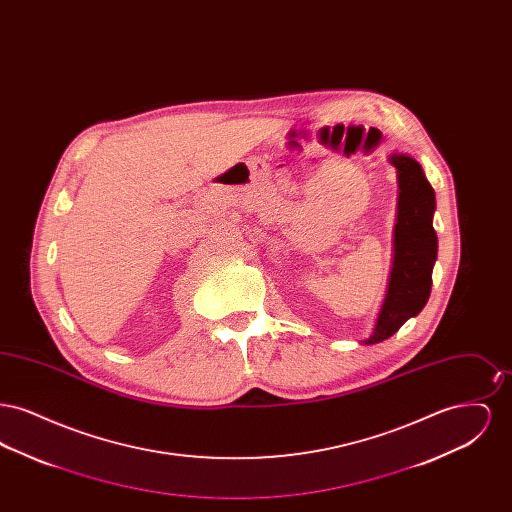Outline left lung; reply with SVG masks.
<instances>
[{
    "label": "left lung",
    "instance_id": "left-lung-1",
    "mask_svg": "<svg viewBox=\"0 0 512 512\" xmlns=\"http://www.w3.org/2000/svg\"><path fill=\"white\" fill-rule=\"evenodd\" d=\"M390 161L399 172L395 257L376 330L365 343L388 340L424 309L432 292V268L438 257V236L432 226L434 188L413 157L395 153Z\"/></svg>",
    "mask_w": 512,
    "mask_h": 512
}]
</instances>
